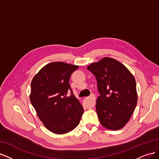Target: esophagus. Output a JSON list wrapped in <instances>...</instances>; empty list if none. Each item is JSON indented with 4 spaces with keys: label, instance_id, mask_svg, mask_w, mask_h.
Returning a JSON list of instances; mask_svg holds the SVG:
<instances>
[{
    "label": "esophagus",
    "instance_id": "obj_1",
    "mask_svg": "<svg viewBox=\"0 0 159 159\" xmlns=\"http://www.w3.org/2000/svg\"><path fill=\"white\" fill-rule=\"evenodd\" d=\"M88 99L91 101V106L94 107L95 105V96L93 94H91L89 97L88 98Z\"/></svg>",
    "mask_w": 159,
    "mask_h": 159
}]
</instances>
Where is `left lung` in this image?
Here are the masks:
<instances>
[{
	"instance_id": "left-lung-1",
	"label": "left lung",
	"mask_w": 159,
	"mask_h": 159,
	"mask_svg": "<svg viewBox=\"0 0 159 159\" xmlns=\"http://www.w3.org/2000/svg\"><path fill=\"white\" fill-rule=\"evenodd\" d=\"M87 69L97 80L100 95L96 102V111L101 124L114 131L123 128L137 103L134 76L121 62L107 57L91 64Z\"/></svg>"
}]
</instances>
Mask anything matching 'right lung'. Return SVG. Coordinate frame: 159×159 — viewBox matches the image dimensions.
Wrapping results in <instances>:
<instances>
[{
  "mask_svg": "<svg viewBox=\"0 0 159 159\" xmlns=\"http://www.w3.org/2000/svg\"><path fill=\"white\" fill-rule=\"evenodd\" d=\"M78 66L56 61L46 65L31 82L30 102L44 126L52 133L64 134L78 125L84 109L69 84ZM70 90L71 95L67 96Z\"/></svg>",
  "mask_w": 159,
  "mask_h": 159,
  "instance_id": "obj_1",
  "label": "right lung"
}]
</instances>
